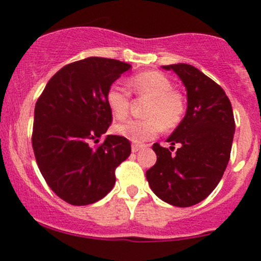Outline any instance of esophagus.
<instances>
[{"mask_svg":"<svg viewBox=\"0 0 261 261\" xmlns=\"http://www.w3.org/2000/svg\"><path fill=\"white\" fill-rule=\"evenodd\" d=\"M144 147H145V145H139V144H133V145H131V150H133V152H138L139 150L144 149Z\"/></svg>","mask_w":261,"mask_h":261,"instance_id":"34e87169","label":"esophagus"}]
</instances>
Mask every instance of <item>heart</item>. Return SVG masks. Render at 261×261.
<instances>
[{
    "instance_id": "1",
    "label": "heart",
    "mask_w": 261,
    "mask_h": 261,
    "mask_svg": "<svg viewBox=\"0 0 261 261\" xmlns=\"http://www.w3.org/2000/svg\"><path fill=\"white\" fill-rule=\"evenodd\" d=\"M130 87L136 94L150 98L145 110V120H128L115 126V133L134 143H144L155 138L160 130L177 127L186 114V103L179 92L173 89L172 82L163 73L144 72L134 75ZM106 103L112 116L123 120L128 114L130 93L111 84L106 92Z\"/></svg>"
}]
</instances>
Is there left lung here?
<instances>
[{
    "instance_id": "1",
    "label": "left lung",
    "mask_w": 261,
    "mask_h": 261,
    "mask_svg": "<svg viewBox=\"0 0 261 261\" xmlns=\"http://www.w3.org/2000/svg\"><path fill=\"white\" fill-rule=\"evenodd\" d=\"M179 77L187 91L183 120L167 139L154 144L156 163L146 172L151 191L177 207L199 203L217 187L230 160L235 134L232 106L225 91L193 65H163ZM175 143L180 149L172 153Z\"/></svg>"
}]
</instances>
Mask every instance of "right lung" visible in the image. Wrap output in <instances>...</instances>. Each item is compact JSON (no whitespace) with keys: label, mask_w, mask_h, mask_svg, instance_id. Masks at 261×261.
Wrapping results in <instances>:
<instances>
[{"label":"right lung","mask_w":261,"mask_h":261,"mask_svg":"<svg viewBox=\"0 0 261 261\" xmlns=\"http://www.w3.org/2000/svg\"><path fill=\"white\" fill-rule=\"evenodd\" d=\"M131 68L127 63L91 57L63 67L39 97L34 112L33 149L48 186L73 206L103 198L115 186V169L128 158L130 141L107 135L112 114L109 87Z\"/></svg>","instance_id":"add662e5"}]
</instances>
